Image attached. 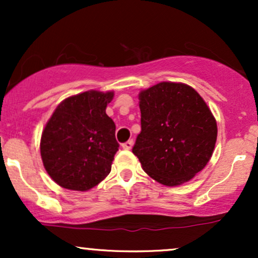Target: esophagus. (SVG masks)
Returning <instances> with one entry per match:
<instances>
[{
	"label": "esophagus",
	"instance_id": "1",
	"mask_svg": "<svg viewBox=\"0 0 258 258\" xmlns=\"http://www.w3.org/2000/svg\"><path fill=\"white\" fill-rule=\"evenodd\" d=\"M132 146H133V139H128V141L125 142V143H122L123 149H131Z\"/></svg>",
	"mask_w": 258,
	"mask_h": 258
}]
</instances>
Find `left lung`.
<instances>
[{
	"label": "left lung",
	"instance_id": "obj_1",
	"mask_svg": "<svg viewBox=\"0 0 258 258\" xmlns=\"http://www.w3.org/2000/svg\"><path fill=\"white\" fill-rule=\"evenodd\" d=\"M141 133L132 153L152 178L179 185L200 172L214 153L217 123L190 86L161 82L139 94Z\"/></svg>",
	"mask_w": 258,
	"mask_h": 258
}]
</instances>
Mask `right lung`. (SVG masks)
Wrapping results in <instances>:
<instances>
[{"label":"right lung","mask_w":258,"mask_h":258,"mask_svg":"<svg viewBox=\"0 0 258 258\" xmlns=\"http://www.w3.org/2000/svg\"><path fill=\"white\" fill-rule=\"evenodd\" d=\"M112 92L88 91L57 106L41 137L44 168L57 184L85 191L110 173L120 144L105 109Z\"/></svg>","instance_id":"right-lung-1"}]
</instances>
